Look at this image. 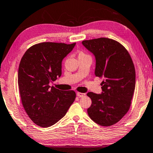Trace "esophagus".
Masks as SVG:
<instances>
[{
  "label": "esophagus",
  "instance_id": "34e87169",
  "mask_svg": "<svg viewBox=\"0 0 153 153\" xmlns=\"http://www.w3.org/2000/svg\"><path fill=\"white\" fill-rule=\"evenodd\" d=\"M76 95L79 96V97H83V96H85V93H81V92H77Z\"/></svg>",
  "mask_w": 153,
  "mask_h": 153
}]
</instances>
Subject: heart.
Masks as SVG:
<instances>
[{
    "mask_svg": "<svg viewBox=\"0 0 153 153\" xmlns=\"http://www.w3.org/2000/svg\"><path fill=\"white\" fill-rule=\"evenodd\" d=\"M84 55H85V54L83 51H80V52L79 53V56H84Z\"/></svg>",
    "mask_w": 153,
    "mask_h": 153,
    "instance_id": "1",
    "label": "heart"
}]
</instances>
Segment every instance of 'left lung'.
Wrapping results in <instances>:
<instances>
[{"label": "left lung", "instance_id": "obj_1", "mask_svg": "<svg viewBox=\"0 0 153 153\" xmlns=\"http://www.w3.org/2000/svg\"><path fill=\"white\" fill-rule=\"evenodd\" d=\"M82 44L95 56V75L104 78L101 94H87L91 100L88 114L100 126L114 125L130 109L135 88L133 60L124 46L114 39L100 37Z\"/></svg>", "mask_w": 153, "mask_h": 153}]
</instances>
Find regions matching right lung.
Here are the masks:
<instances>
[{"label": "right lung", "mask_w": 153, "mask_h": 153, "mask_svg": "<svg viewBox=\"0 0 153 153\" xmlns=\"http://www.w3.org/2000/svg\"><path fill=\"white\" fill-rule=\"evenodd\" d=\"M75 44L42 42L28 48L21 59L18 74L21 101L30 119L42 127L57 123L76 98L73 90L49 85L61 76L63 59Z\"/></svg>", "instance_id": "add662e5"}]
</instances>
